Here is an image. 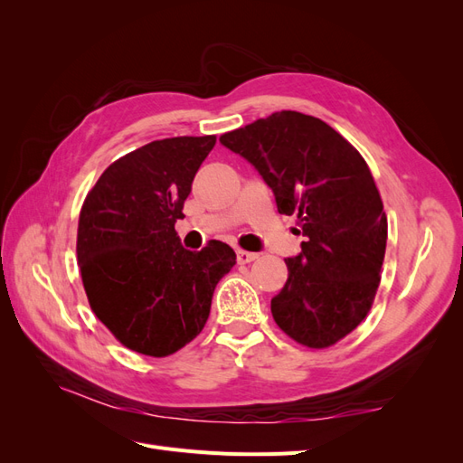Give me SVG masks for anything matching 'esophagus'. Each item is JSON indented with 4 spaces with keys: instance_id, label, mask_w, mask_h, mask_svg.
<instances>
[{
    "instance_id": "esophagus-1",
    "label": "esophagus",
    "mask_w": 463,
    "mask_h": 463,
    "mask_svg": "<svg viewBox=\"0 0 463 463\" xmlns=\"http://www.w3.org/2000/svg\"><path fill=\"white\" fill-rule=\"evenodd\" d=\"M255 259H259V255H257V253H250V250H243V249L237 250V262H240V264L253 262Z\"/></svg>"
}]
</instances>
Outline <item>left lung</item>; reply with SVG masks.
Returning a JSON list of instances; mask_svg holds the SVG:
<instances>
[{
    "label": "left lung",
    "mask_w": 463,
    "mask_h": 463,
    "mask_svg": "<svg viewBox=\"0 0 463 463\" xmlns=\"http://www.w3.org/2000/svg\"><path fill=\"white\" fill-rule=\"evenodd\" d=\"M220 143L255 167L279 214H298L301 253L270 301L276 325L307 347H328L367 317L381 282L388 222L367 162L318 118L276 111Z\"/></svg>",
    "instance_id": "8db88e82"
}]
</instances>
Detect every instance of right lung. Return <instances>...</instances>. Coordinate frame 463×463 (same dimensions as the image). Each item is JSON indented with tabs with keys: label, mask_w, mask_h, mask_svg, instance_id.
<instances>
[{
	"label": "right lung",
	"mask_w": 463,
	"mask_h": 463,
	"mask_svg": "<svg viewBox=\"0 0 463 463\" xmlns=\"http://www.w3.org/2000/svg\"><path fill=\"white\" fill-rule=\"evenodd\" d=\"M216 137L152 141L111 164L79 216L77 259L98 320L137 354L165 357L204 328L233 249L187 250L175 233Z\"/></svg>",
	"instance_id": "obj_1"
}]
</instances>
